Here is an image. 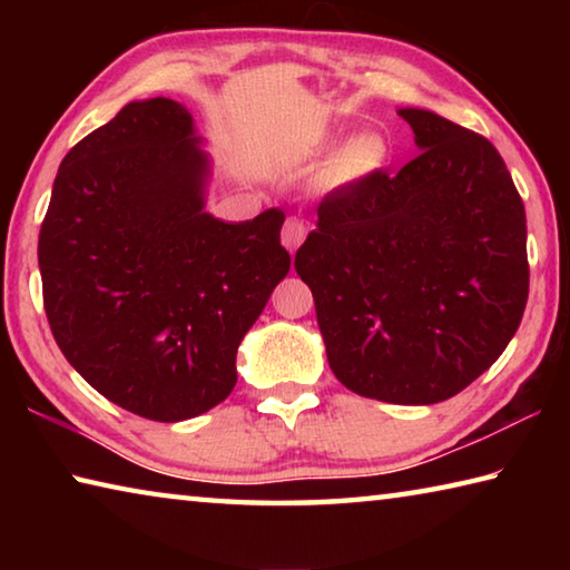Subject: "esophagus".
I'll list each match as a JSON object with an SVG mask.
<instances>
[{
  "label": "esophagus",
  "instance_id": "obj_1",
  "mask_svg": "<svg viewBox=\"0 0 570 570\" xmlns=\"http://www.w3.org/2000/svg\"><path fill=\"white\" fill-rule=\"evenodd\" d=\"M306 224L302 218H296V216H292V218H286V224H284V230H282V244L286 246V250H294L304 244V238H306Z\"/></svg>",
  "mask_w": 570,
  "mask_h": 570
}]
</instances>
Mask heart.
I'll return each instance as SVG.
<instances>
[{
  "label": "heart",
  "mask_w": 570,
  "mask_h": 570,
  "mask_svg": "<svg viewBox=\"0 0 570 570\" xmlns=\"http://www.w3.org/2000/svg\"><path fill=\"white\" fill-rule=\"evenodd\" d=\"M390 142L377 130H360L346 138L326 166V180L332 186H360L390 166Z\"/></svg>",
  "instance_id": "heart-1"
}]
</instances>
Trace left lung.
Listing matches in <instances>:
<instances>
[{
    "mask_svg": "<svg viewBox=\"0 0 570 570\" xmlns=\"http://www.w3.org/2000/svg\"><path fill=\"white\" fill-rule=\"evenodd\" d=\"M422 153L322 200L294 268L346 390L450 400L493 364L528 302L525 208L493 142L400 108Z\"/></svg>",
    "mask_w": 570,
    "mask_h": 570,
    "instance_id": "left-lung-1",
    "label": "left lung"
}]
</instances>
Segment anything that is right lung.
<instances>
[{"label":"right lung","instance_id":"add662e5","mask_svg":"<svg viewBox=\"0 0 570 570\" xmlns=\"http://www.w3.org/2000/svg\"><path fill=\"white\" fill-rule=\"evenodd\" d=\"M186 105L135 100L67 153L40 230L45 312L102 397L180 422L236 387V352L288 274L284 214L206 210L210 156Z\"/></svg>","mask_w":570,"mask_h":570}]
</instances>
